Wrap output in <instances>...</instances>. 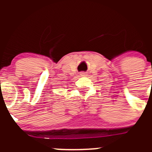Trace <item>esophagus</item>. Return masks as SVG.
<instances>
[{"label": "esophagus", "instance_id": "esophagus-1", "mask_svg": "<svg viewBox=\"0 0 152 152\" xmlns=\"http://www.w3.org/2000/svg\"><path fill=\"white\" fill-rule=\"evenodd\" d=\"M80 75H81V76H86V73H85V72H81Z\"/></svg>", "mask_w": 152, "mask_h": 152}]
</instances>
